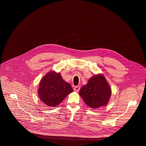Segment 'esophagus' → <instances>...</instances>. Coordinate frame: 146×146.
<instances>
[{
  "label": "esophagus",
  "mask_w": 146,
  "mask_h": 146,
  "mask_svg": "<svg viewBox=\"0 0 146 146\" xmlns=\"http://www.w3.org/2000/svg\"><path fill=\"white\" fill-rule=\"evenodd\" d=\"M80 89V86H75L74 88V90H75V92H78Z\"/></svg>",
  "instance_id": "obj_1"
}]
</instances>
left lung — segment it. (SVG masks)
<instances>
[{"instance_id":"1","label":"left lung","mask_w":146,"mask_h":146,"mask_svg":"<svg viewBox=\"0 0 146 146\" xmlns=\"http://www.w3.org/2000/svg\"><path fill=\"white\" fill-rule=\"evenodd\" d=\"M111 92L105 77L98 74L89 79L87 84L81 88L79 94L89 107L96 109L107 105Z\"/></svg>"}]
</instances>
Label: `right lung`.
<instances>
[{
  "instance_id": "obj_1",
  "label": "right lung",
  "mask_w": 146,
  "mask_h": 146,
  "mask_svg": "<svg viewBox=\"0 0 146 146\" xmlns=\"http://www.w3.org/2000/svg\"><path fill=\"white\" fill-rule=\"evenodd\" d=\"M73 92L70 84L65 82L59 73L48 72L41 80L38 94L47 106H57L66 97Z\"/></svg>"
}]
</instances>
